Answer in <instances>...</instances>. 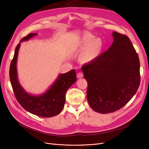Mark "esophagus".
<instances>
[{"instance_id":"esophagus-1","label":"esophagus","mask_w":149,"mask_h":149,"mask_svg":"<svg viewBox=\"0 0 149 149\" xmlns=\"http://www.w3.org/2000/svg\"><path fill=\"white\" fill-rule=\"evenodd\" d=\"M77 77L78 79H81V78L83 77V74L82 72H79L77 75Z\"/></svg>"}]
</instances>
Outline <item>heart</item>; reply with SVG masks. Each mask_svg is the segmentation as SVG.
<instances>
[{"instance_id":"heart-1","label":"heart","mask_w":149,"mask_h":149,"mask_svg":"<svg viewBox=\"0 0 149 149\" xmlns=\"http://www.w3.org/2000/svg\"><path fill=\"white\" fill-rule=\"evenodd\" d=\"M95 37L89 33L83 34L79 39L78 45L84 49L81 56V59L86 63L91 62L96 59L102 51L103 42L100 38Z\"/></svg>"}]
</instances>
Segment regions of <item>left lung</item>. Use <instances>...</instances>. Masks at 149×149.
Wrapping results in <instances>:
<instances>
[{
  "label": "left lung",
  "mask_w": 149,
  "mask_h": 149,
  "mask_svg": "<svg viewBox=\"0 0 149 149\" xmlns=\"http://www.w3.org/2000/svg\"><path fill=\"white\" fill-rule=\"evenodd\" d=\"M113 43L106 52L81 69L88 81L87 99L100 113L119 110L134 96L140 84V63L129 38L112 33Z\"/></svg>",
  "instance_id": "8db88e82"
}]
</instances>
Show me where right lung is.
<instances>
[{
  "label": "right lung",
  "instance_id": "right-lung-1",
  "mask_svg": "<svg viewBox=\"0 0 149 149\" xmlns=\"http://www.w3.org/2000/svg\"><path fill=\"white\" fill-rule=\"evenodd\" d=\"M37 35L30 33L23 38L15 49L10 68V78L15 98L22 107L29 113L42 117H52L59 114L64 107L67 90L77 81L75 70L58 75L56 80L44 93L33 95L27 92L20 84L17 70V61L21 43Z\"/></svg>",
  "mask_w": 149,
  "mask_h": 149
}]
</instances>
